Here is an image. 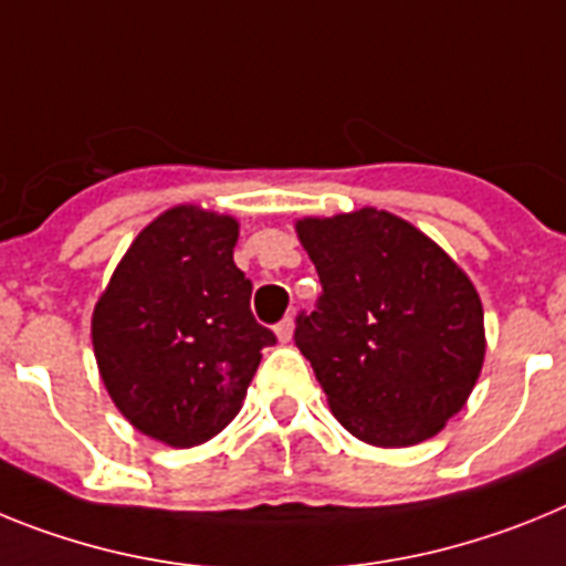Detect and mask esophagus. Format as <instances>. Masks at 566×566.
<instances>
[{
    "mask_svg": "<svg viewBox=\"0 0 566 566\" xmlns=\"http://www.w3.org/2000/svg\"><path fill=\"white\" fill-rule=\"evenodd\" d=\"M276 338L282 344H287L290 338H293V318H282V322L276 324Z\"/></svg>",
    "mask_w": 566,
    "mask_h": 566,
    "instance_id": "esophagus-1",
    "label": "esophagus"
}]
</instances>
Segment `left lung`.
Instances as JSON below:
<instances>
[{
	"label": "left lung",
	"mask_w": 566,
	"mask_h": 566,
	"mask_svg": "<svg viewBox=\"0 0 566 566\" xmlns=\"http://www.w3.org/2000/svg\"><path fill=\"white\" fill-rule=\"evenodd\" d=\"M322 296L296 347L358 441L412 447L467 405L484 365V307L430 235L387 210L304 216Z\"/></svg>",
	"instance_id": "left-lung-1"
}]
</instances>
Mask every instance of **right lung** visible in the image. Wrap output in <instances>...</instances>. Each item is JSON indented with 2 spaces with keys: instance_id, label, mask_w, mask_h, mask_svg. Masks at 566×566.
<instances>
[{
  "instance_id": "1",
  "label": "right lung",
  "mask_w": 566,
  "mask_h": 566,
  "mask_svg": "<svg viewBox=\"0 0 566 566\" xmlns=\"http://www.w3.org/2000/svg\"><path fill=\"white\" fill-rule=\"evenodd\" d=\"M235 242L233 216L176 205L136 235L93 307L107 396L167 447L219 436L242 410L262 347L276 342L250 313Z\"/></svg>"
}]
</instances>
